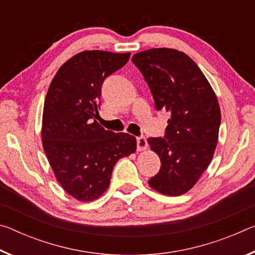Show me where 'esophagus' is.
<instances>
[{
    "label": "esophagus",
    "mask_w": 255,
    "mask_h": 255,
    "mask_svg": "<svg viewBox=\"0 0 255 255\" xmlns=\"http://www.w3.org/2000/svg\"><path fill=\"white\" fill-rule=\"evenodd\" d=\"M147 148V140H146V138L140 136V137H137V150H145Z\"/></svg>",
    "instance_id": "esophagus-1"
}]
</instances>
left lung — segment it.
I'll return each mask as SVG.
<instances>
[{"label":"left lung","instance_id":"8db88e82","mask_svg":"<svg viewBox=\"0 0 255 255\" xmlns=\"http://www.w3.org/2000/svg\"><path fill=\"white\" fill-rule=\"evenodd\" d=\"M153 94L157 110L171 114L164 138L147 139L161 159L150 188L181 196L193 188L213 159L218 141L221 108L197 64L182 51L152 48L132 56Z\"/></svg>","mask_w":255,"mask_h":255}]
</instances>
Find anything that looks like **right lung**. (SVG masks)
<instances>
[{
    "mask_svg": "<svg viewBox=\"0 0 255 255\" xmlns=\"http://www.w3.org/2000/svg\"><path fill=\"white\" fill-rule=\"evenodd\" d=\"M130 53L85 50L56 73L42 112V147L62 188L74 199H98L109 187L120 158L135 153L136 138L99 125L101 88L107 76L122 68Z\"/></svg>",
    "mask_w": 255,
    "mask_h": 255,
    "instance_id": "obj_1",
    "label": "right lung"
}]
</instances>
